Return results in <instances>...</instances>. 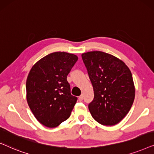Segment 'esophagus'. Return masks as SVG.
I'll return each mask as SVG.
<instances>
[{
    "instance_id": "esophagus-1",
    "label": "esophagus",
    "mask_w": 154,
    "mask_h": 154,
    "mask_svg": "<svg viewBox=\"0 0 154 154\" xmlns=\"http://www.w3.org/2000/svg\"><path fill=\"white\" fill-rule=\"evenodd\" d=\"M83 94H82V95H81L79 97V101H80V102H82V101H83Z\"/></svg>"
}]
</instances>
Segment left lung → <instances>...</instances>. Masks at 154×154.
I'll use <instances>...</instances> for the list:
<instances>
[{
  "label": "left lung",
  "instance_id": "left-lung-1",
  "mask_svg": "<svg viewBox=\"0 0 154 154\" xmlns=\"http://www.w3.org/2000/svg\"><path fill=\"white\" fill-rule=\"evenodd\" d=\"M81 56L94 90L88 105L92 118L103 125L119 123L135 96L131 71L123 61L106 52H88Z\"/></svg>",
  "mask_w": 154,
  "mask_h": 154
}]
</instances>
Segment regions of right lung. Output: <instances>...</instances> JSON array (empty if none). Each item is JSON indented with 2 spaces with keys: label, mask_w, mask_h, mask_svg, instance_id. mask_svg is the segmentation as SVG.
I'll return each instance as SVG.
<instances>
[{
  "label": "right lung",
  "mask_w": 154,
  "mask_h": 154,
  "mask_svg": "<svg viewBox=\"0 0 154 154\" xmlns=\"http://www.w3.org/2000/svg\"><path fill=\"white\" fill-rule=\"evenodd\" d=\"M78 57L65 52L50 53L38 61L26 79V100L35 119L55 128L70 116L77 101L71 94L67 75Z\"/></svg>",
  "instance_id": "add662e5"
}]
</instances>
